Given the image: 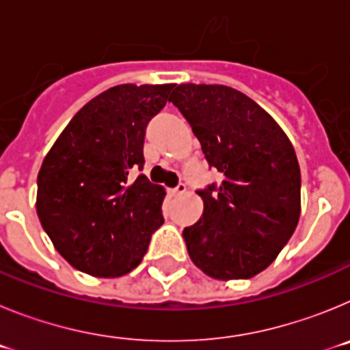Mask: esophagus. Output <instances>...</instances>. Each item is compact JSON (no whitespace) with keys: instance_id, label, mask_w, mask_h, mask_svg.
Segmentation results:
<instances>
[{"instance_id":"obj_1","label":"esophagus","mask_w":350,"mask_h":350,"mask_svg":"<svg viewBox=\"0 0 350 350\" xmlns=\"http://www.w3.org/2000/svg\"><path fill=\"white\" fill-rule=\"evenodd\" d=\"M187 193V187H185L184 184H178L175 189H172V194L173 196H182V194Z\"/></svg>"}]
</instances>
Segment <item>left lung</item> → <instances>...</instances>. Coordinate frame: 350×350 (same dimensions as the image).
Masks as SVG:
<instances>
[{
	"label": "left lung",
	"instance_id": "left-lung-1",
	"mask_svg": "<svg viewBox=\"0 0 350 350\" xmlns=\"http://www.w3.org/2000/svg\"><path fill=\"white\" fill-rule=\"evenodd\" d=\"M168 101L222 175L217 187L198 193L203 215L182 233L191 261L212 279H250L270 267L298 226L295 147L265 108L228 85L180 83Z\"/></svg>",
	"mask_w": 350,
	"mask_h": 350
}]
</instances>
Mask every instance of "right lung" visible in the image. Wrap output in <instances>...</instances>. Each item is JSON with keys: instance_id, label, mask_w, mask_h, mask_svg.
<instances>
[{"instance_id": "obj_1", "label": "right lung", "mask_w": 350, "mask_h": 350, "mask_svg": "<svg viewBox=\"0 0 350 350\" xmlns=\"http://www.w3.org/2000/svg\"><path fill=\"white\" fill-rule=\"evenodd\" d=\"M175 83L110 88L83 105L38 172L36 213L55 250L77 270L113 279L137 268L165 219V187L144 168L147 122Z\"/></svg>"}]
</instances>
